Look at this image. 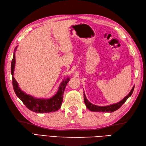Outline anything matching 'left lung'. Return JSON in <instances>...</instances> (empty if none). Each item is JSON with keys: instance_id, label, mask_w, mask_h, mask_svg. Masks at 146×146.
I'll return each instance as SVG.
<instances>
[{"instance_id": "obj_1", "label": "left lung", "mask_w": 146, "mask_h": 146, "mask_svg": "<svg viewBox=\"0 0 146 146\" xmlns=\"http://www.w3.org/2000/svg\"><path fill=\"white\" fill-rule=\"evenodd\" d=\"M134 86L133 87L132 89L131 90L129 94L127 95L125 98L121 100V101H119L118 103H116L114 104H111L110 106H98L94 105V104H91L89 100L87 99V98H86L85 94H84V103L85 105L86 106L88 109L91 110L92 111H99V112H113L114 111H116L118 110V109L120 108L123 104H124L126 100L128 99L129 97L131 96L133 94V92L134 91Z\"/></svg>"}]
</instances>
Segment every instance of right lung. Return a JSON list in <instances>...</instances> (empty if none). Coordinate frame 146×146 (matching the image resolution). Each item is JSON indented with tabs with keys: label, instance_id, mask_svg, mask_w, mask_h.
<instances>
[{
	"label": "right lung",
	"instance_id": "right-lung-1",
	"mask_svg": "<svg viewBox=\"0 0 146 146\" xmlns=\"http://www.w3.org/2000/svg\"><path fill=\"white\" fill-rule=\"evenodd\" d=\"M15 48V52L17 49ZM15 52L11 63V73L12 75V83L14 91L17 96L25 104L29 110L36 113H49L52 111L58 110L61 107L63 98V93L67 83L70 81V78L63 80L58 88L57 92L51 98L49 99H38L35 98L30 95L27 94L18 86V84L13 77L15 66Z\"/></svg>",
	"mask_w": 146,
	"mask_h": 146
}]
</instances>
